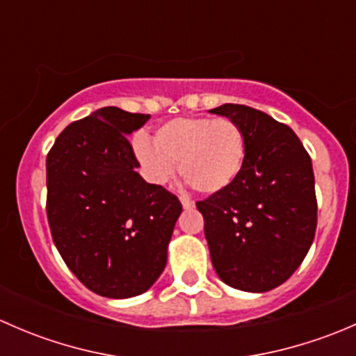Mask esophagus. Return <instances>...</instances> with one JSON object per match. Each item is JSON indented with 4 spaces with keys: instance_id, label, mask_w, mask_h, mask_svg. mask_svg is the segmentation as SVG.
<instances>
[{
    "instance_id": "esophagus-1",
    "label": "esophagus",
    "mask_w": 356,
    "mask_h": 356,
    "mask_svg": "<svg viewBox=\"0 0 356 356\" xmlns=\"http://www.w3.org/2000/svg\"><path fill=\"white\" fill-rule=\"evenodd\" d=\"M181 203L184 210H191V208H195V203H193L189 198H186V196H181Z\"/></svg>"
}]
</instances>
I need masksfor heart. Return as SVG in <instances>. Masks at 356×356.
Masks as SVG:
<instances>
[{
	"label": "heart",
	"instance_id": "b5f03b06",
	"mask_svg": "<svg viewBox=\"0 0 356 356\" xmlns=\"http://www.w3.org/2000/svg\"><path fill=\"white\" fill-rule=\"evenodd\" d=\"M132 146L153 184H167L179 161L181 175L201 195L231 188L246 158L245 134L231 118L179 117L161 124L153 143L139 136Z\"/></svg>",
	"mask_w": 356,
	"mask_h": 356
}]
</instances>
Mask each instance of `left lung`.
Returning a JSON list of instances; mask_svg holds the SVG:
<instances>
[{
    "mask_svg": "<svg viewBox=\"0 0 356 356\" xmlns=\"http://www.w3.org/2000/svg\"><path fill=\"white\" fill-rule=\"evenodd\" d=\"M210 111L234 120L246 139L234 184L196 203L211 265L231 288L265 293L288 281L314 243L312 160L293 129L264 111L232 103Z\"/></svg>",
    "mask_w": 356,
    "mask_h": 356,
    "instance_id": "obj_1",
    "label": "left lung"
}]
</instances>
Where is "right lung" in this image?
<instances>
[{
	"label": "right lung",
	"mask_w": 356,
	"mask_h": 356,
	"mask_svg": "<svg viewBox=\"0 0 356 356\" xmlns=\"http://www.w3.org/2000/svg\"><path fill=\"white\" fill-rule=\"evenodd\" d=\"M148 120L105 106L72 122L46 158V211L56 250L86 288L113 300L155 284L182 211L177 196L136 172L127 136Z\"/></svg>",
	"instance_id": "obj_1"
}]
</instances>
